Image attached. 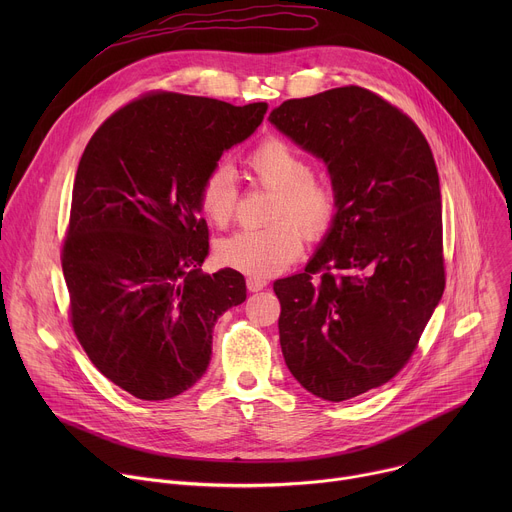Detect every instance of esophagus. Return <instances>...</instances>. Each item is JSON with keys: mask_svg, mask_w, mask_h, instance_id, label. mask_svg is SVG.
Returning a JSON list of instances; mask_svg holds the SVG:
<instances>
[{"mask_svg": "<svg viewBox=\"0 0 512 512\" xmlns=\"http://www.w3.org/2000/svg\"><path fill=\"white\" fill-rule=\"evenodd\" d=\"M247 287H249V291H261L263 287H267V279L249 277V279H247Z\"/></svg>", "mask_w": 512, "mask_h": 512, "instance_id": "obj_1", "label": "esophagus"}]
</instances>
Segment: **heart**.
Segmentation results:
<instances>
[{"label":"heart","instance_id":"1","mask_svg":"<svg viewBox=\"0 0 512 512\" xmlns=\"http://www.w3.org/2000/svg\"><path fill=\"white\" fill-rule=\"evenodd\" d=\"M251 178L275 192L265 229L239 231L216 245V259L251 277H269L294 263L306 241H320L334 225L338 194L314 176L310 160L289 141L269 135L247 154ZM198 210L218 229L231 225L237 210V186L225 164H212L198 182Z\"/></svg>","mask_w":512,"mask_h":512}]
</instances>
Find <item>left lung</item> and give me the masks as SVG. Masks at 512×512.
I'll return each instance as SVG.
<instances>
[{"instance_id":"8db88e82","label":"left lung","mask_w":512,"mask_h":512,"mask_svg":"<svg viewBox=\"0 0 512 512\" xmlns=\"http://www.w3.org/2000/svg\"><path fill=\"white\" fill-rule=\"evenodd\" d=\"M269 121L328 164L338 194L320 251L273 283L281 352L304 389L346 401L403 371L442 300L440 178L415 121L369 89L289 99Z\"/></svg>"}]
</instances>
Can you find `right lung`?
Segmentation results:
<instances>
[{
  "label": "right lung",
  "mask_w": 512,
  "mask_h": 512,
  "mask_svg": "<svg viewBox=\"0 0 512 512\" xmlns=\"http://www.w3.org/2000/svg\"><path fill=\"white\" fill-rule=\"evenodd\" d=\"M265 111L152 91L87 143L60 251L68 316L95 367L137 399L188 391L210 362L214 322L247 298L239 271H200L208 227L196 190Z\"/></svg>",
  "instance_id": "add662e5"
}]
</instances>
